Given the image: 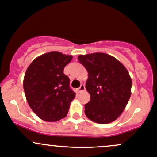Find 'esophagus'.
Listing matches in <instances>:
<instances>
[{
	"label": "esophagus",
	"instance_id": "obj_1",
	"mask_svg": "<svg viewBox=\"0 0 157 157\" xmlns=\"http://www.w3.org/2000/svg\"><path fill=\"white\" fill-rule=\"evenodd\" d=\"M85 90V85H83V84H82V85H81L80 87L77 89V91H78V93H81V92L84 91Z\"/></svg>",
	"mask_w": 157,
	"mask_h": 157
}]
</instances>
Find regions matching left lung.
Instances as JSON below:
<instances>
[{
    "instance_id": "1",
    "label": "left lung",
    "mask_w": 157,
    "mask_h": 157,
    "mask_svg": "<svg viewBox=\"0 0 157 157\" xmlns=\"http://www.w3.org/2000/svg\"><path fill=\"white\" fill-rule=\"evenodd\" d=\"M78 58L88 72L85 87L90 99L85 105L86 116L97 124L115 121L131 96L132 79L126 68L105 53L82 55Z\"/></svg>"
}]
</instances>
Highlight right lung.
Returning <instances> with one entry per match:
<instances>
[{
    "label": "right lung",
    "mask_w": 157,
    "mask_h": 157,
    "mask_svg": "<svg viewBox=\"0 0 157 157\" xmlns=\"http://www.w3.org/2000/svg\"><path fill=\"white\" fill-rule=\"evenodd\" d=\"M72 59V55L50 52L34 59L27 69L23 82L25 97L33 112L43 121H58L68 113L75 93L63 69Z\"/></svg>",
    "instance_id": "obj_1"
}]
</instances>
